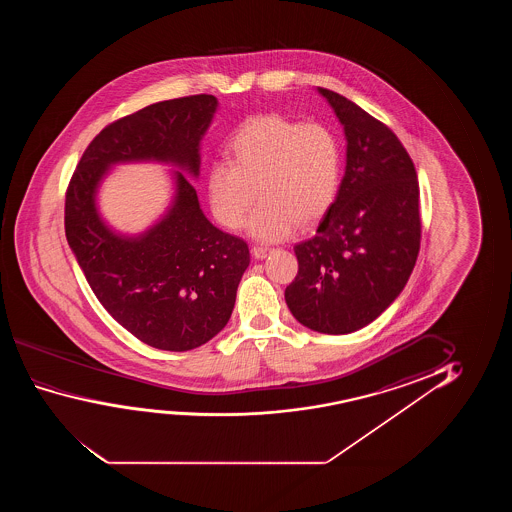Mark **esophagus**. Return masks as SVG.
Wrapping results in <instances>:
<instances>
[{
    "instance_id": "obj_1",
    "label": "esophagus",
    "mask_w": 512,
    "mask_h": 512,
    "mask_svg": "<svg viewBox=\"0 0 512 512\" xmlns=\"http://www.w3.org/2000/svg\"><path fill=\"white\" fill-rule=\"evenodd\" d=\"M269 253H271V248H267V246H253L252 248V255L257 260L266 259Z\"/></svg>"
}]
</instances>
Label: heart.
I'll list each match as a JSON object with an SVG mask.
<instances>
[{"label":"heart","instance_id":"obj_1","mask_svg":"<svg viewBox=\"0 0 512 512\" xmlns=\"http://www.w3.org/2000/svg\"><path fill=\"white\" fill-rule=\"evenodd\" d=\"M231 162H211L206 196L213 217L236 231L246 222L259 241H280L297 225H311L327 213L341 180V145L322 124H301L276 113L246 120L227 143Z\"/></svg>","mask_w":512,"mask_h":512}]
</instances>
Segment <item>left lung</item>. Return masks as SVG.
<instances>
[{
    "instance_id": "1",
    "label": "left lung",
    "mask_w": 512,
    "mask_h": 512,
    "mask_svg": "<svg viewBox=\"0 0 512 512\" xmlns=\"http://www.w3.org/2000/svg\"><path fill=\"white\" fill-rule=\"evenodd\" d=\"M343 126L346 168L315 238L295 245L299 273L285 290L297 322L350 334L374 322L413 273L420 187L399 138L337 92L316 87Z\"/></svg>"
}]
</instances>
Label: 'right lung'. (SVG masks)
<instances>
[{"instance_id":"obj_1","label":"right lung","mask_w":512,"mask_h":512,"mask_svg":"<svg viewBox=\"0 0 512 512\" xmlns=\"http://www.w3.org/2000/svg\"><path fill=\"white\" fill-rule=\"evenodd\" d=\"M217 110L215 96L199 94L113 122L91 141L66 192V239L85 280L124 329L157 350H194L217 336L250 264L248 245L211 224L186 178H199ZM141 161L175 167L174 194L154 225L127 235L102 217L98 189L115 165Z\"/></svg>"}]
</instances>
